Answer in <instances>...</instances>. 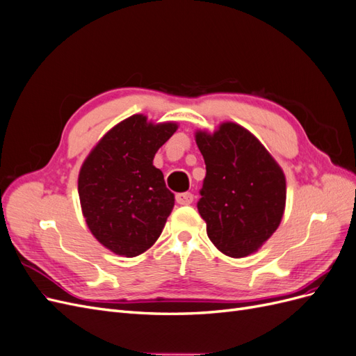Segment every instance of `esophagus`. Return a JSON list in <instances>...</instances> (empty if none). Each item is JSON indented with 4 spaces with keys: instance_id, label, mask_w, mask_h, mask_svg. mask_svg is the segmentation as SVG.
Here are the masks:
<instances>
[{
    "instance_id": "1",
    "label": "esophagus",
    "mask_w": 356,
    "mask_h": 356,
    "mask_svg": "<svg viewBox=\"0 0 356 356\" xmlns=\"http://www.w3.org/2000/svg\"><path fill=\"white\" fill-rule=\"evenodd\" d=\"M193 202L191 193H179L177 195V203L178 204H190Z\"/></svg>"
}]
</instances>
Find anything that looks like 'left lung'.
<instances>
[{
  "mask_svg": "<svg viewBox=\"0 0 356 356\" xmlns=\"http://www.w3.org/2000/svg\"><path fill=\"white\" fill-rule=\"evenodd\" d=\"M207 165L197 203L207 233L232 258L257 252L282 221L286 179L273 156L248 129L222 122L212 134L196 131Z\"/></svg>",
  "mask_w": 356,
  "mask_h": 356,
  "instance_id": "8db88e82",
  "label": "left lung"
}]
</instances>
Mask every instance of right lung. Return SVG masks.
Here are the masks:
<instances>
[{
  "label": "right lung",
  "mask_w": 356,
  "mask_h": 356,
  "mask_svg": "<svg viewBox=\"0 0 356 356\" xmlns=\"http://www.w3.org/2000/svg\"><path fill=\"white\" fill-rule=\"evenodd\" d=\"M178 123L134 114L111 127L86 157L79 196L86 224L111 252L132 258L152 248L174 208V195L153 165Z\"/></svg>",
  "instance_id": "1"
}]
</instances>
